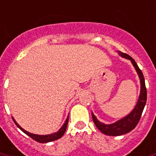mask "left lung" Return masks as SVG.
Masks as SVG:
<instances>
[{
    "label": "left lung",
    "instance_id": "obj_1",
    "mask_svg": "<svg viewBox=\"0 0 156 156\" xmlns=\"http://www.w3.org/2000/svg\"><path fill=\"white\" fill-rule=\"evenodd\" d=\"M119 55L122 57L130 59L135 67L137 73L139 75L140 79V94L136 106L134 108V110L129 115L125 116L124 118L117 121L113 124H110V125L103 124V123L99 122L98 120L96 118V116L92 113L93 122H94L96 126L98 128V130H100L105 135L113 136H122V135H124L126 133H128L136 126L140 119V116H141L142 112L144 110V107L146 106V99H147V91H146V83H145V78H144L141 70L139 69L136 61L134 60L130 55L124 54L122 52H119Z\"/></svg>",
    "mask_w": 156,
    "mask_h": 156
}]
</instances>
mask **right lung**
Listing matches in <instances>:
<instances>
[{
	"label": "right lung",
	"mask_w": 156,
	"mask_h": 156,
	"mask_svg": "<svg viewBox=\"0 0 156 156\" xmlns=\"http://www.w3.org/2000/svg\"><path fill=\"white\" fill-rule=\"evenodd\" d=\"M14 122L16 123V125L18 126V127L21 130V131L25 133L27 136H29L30 137H31L32 139L34 140L35 141L37 142H40V143H46V142H50V141H53V140H56L59 139L61 137L63 136V134L66 131V128H67V126H68V123H69V116H68V118L67 120L65 121V123L63 124V126L59 129V131L56 132V133H54V134H51V135H46V136H40V135H34V134H32V133H30L28 131H25L23 128H21L20 126L18 124L16 123V122L13 119Z\"/></svg>",
	"instance_id": "add662e5"
}]
</instances>
